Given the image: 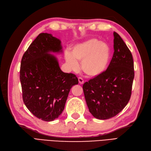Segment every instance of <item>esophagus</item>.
<instances>
[{"instance_id": "obj_1", "label": "esophagus", "mask_w": 151, "mask_h": 151, "mask_svg": "<svg viewBox=\"0 0 151 151\" xmlns=\"http://www.w3.org/2000/svg\"><path fill=\"white\" fill-rule=\"evenodd\" d=\"M78 81H79V83L80 84H84V80L81 78V77H79L78 78Z\"/></svg>"}]
</instances>
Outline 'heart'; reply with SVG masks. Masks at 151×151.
Returning <instances> with one entry per match:
<instances>
[{
	"instance_id": "b5f03b06",
	"label": "heart",
	"mask_w": 151,
	"mask_h": 151,
	"mask_svg": "<svg viewBox=\"0 0 151 151\" xmlns=\"http://www.w3.org/2000/svg\"><path fill=\"white\" fill-rule=\"evenodd\" d=\"M110 49L108 45L99 40L91 38L76 44L72 53L65 51V60L69 69L77 72L81 68L89 77H97L107 70L110 60Z\"/></svg>"
}]
</instances>
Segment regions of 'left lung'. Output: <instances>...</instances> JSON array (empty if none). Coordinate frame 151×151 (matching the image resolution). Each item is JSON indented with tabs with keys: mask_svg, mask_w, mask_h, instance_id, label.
I'll use <instances>...</instances> for the list:
<instances>
[{
	"mask_svg": "<svg viewBox=\"0 0 151 151\" xmlns=\"http://www.w3.org/2000/svg\"><path fill=\"white\" fill-rule=\"evenodd\" d=\"M114 53L103 74L83 85L85 99L90 113L99 120L116 116L129 103L134 78V60L129 48L116 32Z\"/></svg>",
	"mask_w": 151,
	"mask_h": 151,
	"instance_id": "1",
	"label": "left lung"
}]
</instances>
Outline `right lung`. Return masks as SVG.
I'll return each instance as SVG.
<instances>
[{"label":"right lung","instance_id":"add662e5","mask_svg":"<svg viewBox=\"0 0 151 151\" xmlns=\"http://www.w3.org/2000/svg\"><path fill=\"white\" fill-rule=\"evenodd\" d=\"M61 41L52 34L40 33L22 56L20 81L22 99L29 111L40 119L54 120L64 109L72 87L78 84L76 75L61 70L57 58Z\"/></svg>","mask_w":151,"mask_h":151}]
</instances>
